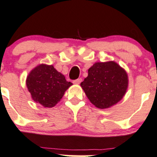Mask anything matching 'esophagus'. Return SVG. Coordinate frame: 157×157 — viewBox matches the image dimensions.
Returning <instances> with one entry per match:
<instances>
[{"label": "esophagus", "instance_id": "34e87169", "mask_svg": "<svg viewBox=\"0 0 157 157\" xmlns=\"http://www.w3.org/2000/svg\"><path fill=\"white\" fill-rule=\"evenodd\" d=\"M82 78H78V79H76V80L73 81V83L75 84V85H79V84L82 82Z\"/></svg>", "mask_w": 157, "mask_h": 157}]
</instances>
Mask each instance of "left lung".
I'll return each instance as SVG.
<instances>
[{
	"mask_svg": "<svg viewBox=\"0 0 157 157\" xmlns=\"http://www.w3.org/2000/svg\"><path fill=\"white\" fill-rule=\"evenodd\" d=\"M88 72V76L80 85L96 108H111L126 94L129 84L128 73L114 61L98 62Z\"/></svg>",
	"mask_w": 157,
	"mask_h": 157,
	"instance_id": "8db88e82",
	"label": "left lung"
}]
</instances>
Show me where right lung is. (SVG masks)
Returning a JSON list of instances; mask_svg holds the SVG:
<instances>
[{
  "instance_id": "add662e5",
  "label": "right lung",
  "mask_w": 157,
  "mask_h": 157,
  "mask_svg": "<svg viewBox=\"0 0 157 157\" xmlns=\"http://www.w3.org/2000/svg\"><path fill=\"white\" fill-rule=\"evenodd\" d=\"M26 85L31 98L44 108H52L72 85L52 65L40 64L27 75Z\"/></svg>"
}]
</instances>
